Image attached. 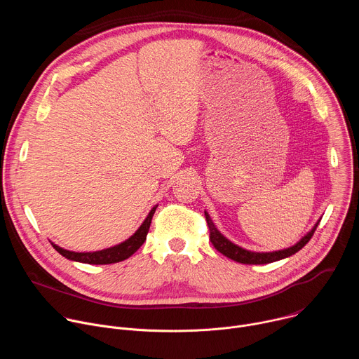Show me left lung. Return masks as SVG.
<instances>
[{
	"instance_id": "obj_1",
	"label": "left lung",
	"mask_w": 359,
	"mask_h": 359,
	"mask_svg": "<svg viewBox=\"0 0 359 359\" xmlns=\"http://www.w3.org/2000/svg\"><path fill=\"white\" fill-rule=\"evenodd\" d=\"M204 216H206V222H208V227H209V233H210V241H212L213 247L217 251H220L222 254H224L226 257H229V259H231L237 263H241V264H269V263L278 262V260H283L285 257H290V255L299 251L306 243L311 240V237L316 233V230L318 227V223H320L318 222L309 234L304 236L295 245H292L290 248H285V250H281V251H273V252H254V251L244 250V248L233 244L231 241H229L215 227V224H213L208 212H204Z\"/></svg>"
}]
</instances>
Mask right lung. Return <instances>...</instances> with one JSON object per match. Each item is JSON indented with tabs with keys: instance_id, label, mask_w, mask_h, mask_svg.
<instances>
[{
	"instance_id": "obj_1",
	"label": "right lung",
	"mask_w": 359,
	"mask_h": 359,
	"mask_svg": "<svg viewBox=\"0 0 359 359\" xmlns=\"http://www.w3.org/2000/svg\"><path fill=\"white\" fill-rule=\"evenodd\" d=\"M156 208H153L150 210V213L147 215L146 220L143 222V224L139 227V230L126 241H123L122 244H118L115 247L102 250V251H95V252H75V251H68L64 250L55 244L54 248L62 254L65 259L68 260H74V262H79V263H86V264H114V263H119L123 262L126 259H129L130 255L137 251V248L144 243L150 223H151V217L155 215Z\"/></svg>"
}]
</instances>
